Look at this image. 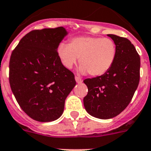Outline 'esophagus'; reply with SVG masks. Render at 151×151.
I'll list each match as a JSON object with an SVG mask.
<instances>
[{
    "instance_id": "obj_1",
    "label": "esophagus",
    "mask_w": 151,
    "mask_h": 151,
    "mask_svg": "<svg viewBox=\"0 0 151 151\" xmlns=\"http://www.w3.org/2000/svg\"><path fill=\"white\" fill-rule=\"evenodd\" d=\"M75 80H76V81H77V83H78V84H80V83H82V79L80 77H78V76H76L75 77Z\"/></svg>"
}]
</instances>
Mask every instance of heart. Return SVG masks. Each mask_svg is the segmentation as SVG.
Instances as JSON below:
<instances>
[{
    "label": "heart",
    "instance_id": "heart-1",
    "mask_svg": "<svg viewBox=\"0 0 151 151\" xmlns=\"http://www.w3.org/2000/svg\"><path fill=\"white\" fill-rule=\"evenodd\" d=\"M58 55L67 69H71L80 58L82 73L88 72L93 77H100L113 66L117 46L109 38L78 36L70 40L69 44H60Z\"/></svg>",
    "mask_w": 151,
    "mask_h": 151
}]
</instances>
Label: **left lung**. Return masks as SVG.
I'll return each instance as SVG.
<instances>
[{
  "label": "left lung",
  "instance_id": "8db88e82",
  "mask_svg": "<svg viewBox=\"0 0 151 151\" xmlns=\"http://www.w3.org/2000/svg\"><path fill=\"white\" fill-rule=\"evenodd\" d=\"M117 46L113 66L100 77L87 78L88 95L84 105L91 116L108 119L118 116L128 106L139 82L140 57L131 42L109 34Z\"/></svg>",
  "mask_w": 151,
  "mask_h": 151
}]
</instances>
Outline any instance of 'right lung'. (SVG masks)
Returning a JSON list of instances; mask_svg holds the SVG:
<instances>
[{"instance_id": "obj_1", "label": "right lung", "mask_w": 151, "mask_h": 151, "mask_svg": "<svg viewBox=\"0 0 151 151\" xmlns=\"http://www.w3.org/2000/svg\"><path fill=\"white\" fill-rule=\"evenodd\" d=\"M63 27L32 30L12 51L9 83L22 109L39 122H51L63 114L65 99L75 86L74 74L64 67L57 48Z\"/></svg>"}]
</instances>
